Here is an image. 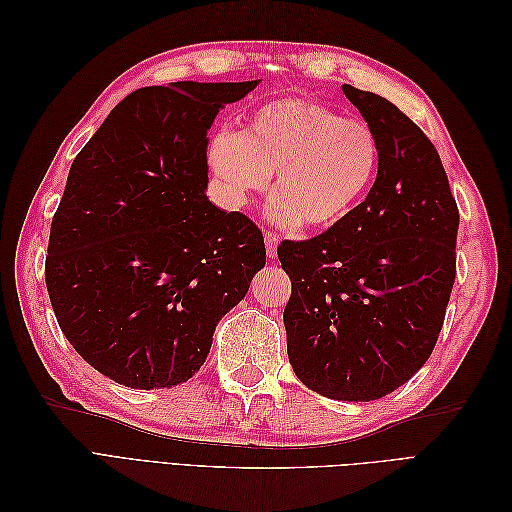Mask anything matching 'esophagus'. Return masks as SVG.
<instances>
[{
  "label": "esophagus",
  "instance_id": "obj_1",
  "mask_svg": "<svg viewBox=\"0 0 512 512\" xmlns=\"http://www.w3.org/2000/svg\"><path fill=\"white\" fill-rule=\"evenodd\" d=\"M277 243H280V237H277L275 232H265V245H267L269 258L277 256Z\"/></svg>",
  "mask_w": 512,
  "mask_h": 512
}]
</instances>
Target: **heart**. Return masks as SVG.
<instances>
[{
  "mask_svg": "<svg viewBox=\"0 0 512 512\" xmlns=\"http://www.w3.org/2000/svg\"><path fill=\"white\" fill-rule=\"evenodd\" d=\"M380 138L363 119L312 100H275L245 121L239 134H218L209 162L230 196L245 203L265 192L280 226L331 228L361 203L380 168Z\"/></svg>",
  "mask_w": 512,
  "mask_h": 512,
  "instance_id": "1",
  "label": "heart"
}]
</instances>
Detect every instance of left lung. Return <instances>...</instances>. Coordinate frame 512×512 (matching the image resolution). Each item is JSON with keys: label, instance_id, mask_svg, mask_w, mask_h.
<instances>
[{"label": "left lung", "instance_id": "left-lung-1", "mask_svg": "<svg viewBox=\"0 0 512 512\" xmlns=\"http://www.w3.org/2000/svg\"><path fill=\"white\" fill-rule=\"evenodd\" d=\"M380 138L367 198L342 222L277 258L292 292L284 307L288 359L324 397L371 401L425 365L457 273L459 209L436 147L395 104L344 85Z\"/></svg>", "mask_w": 512, "mask_h": 512}]
</instances>
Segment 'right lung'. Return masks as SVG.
I'll list each match as a JSON object with an SVG mask.
<instances>
[{
  "instance_id": "obj_1",
  "label": "right lung",
  "mask_w": 512,
  "mask_h": 512,
  "mask_svg": "<svg viewBox=\"0 0 512 512\" xmlns=\"http://www.w3.org/2000/svg\"><path fill=\"white\" fill-rule=\"evenodd\" d=\"M256 85L136 89L72 162L46 290L72 348L130 389L190 380L218 322L265 267L260 228L205 194L207 130Z\"/></svg>"
}]
</instances>
